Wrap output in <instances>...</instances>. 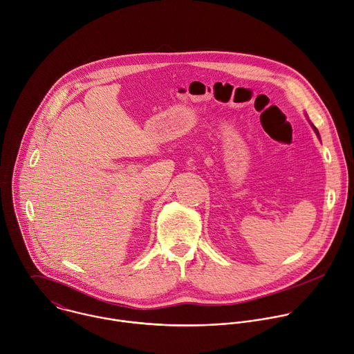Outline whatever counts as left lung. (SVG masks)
Listing matches in <instances>:
<instances>
[{"label": "left lung", "mask_w": 354, "mask_h": 354, "mask_svg": "<svg viewBox=\"0 0 354 354\" xmlns=\"http://www.w3.org/2000/svg\"><path fill=\"white\" fill-rule=\"evenodd\" d=\"M313 128H314V127H313ZM314 131H315V133H318V131H317V129H315V128H314Z\"/></svg>", "instance_id": "left-lung-1"}]
</instances>
